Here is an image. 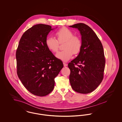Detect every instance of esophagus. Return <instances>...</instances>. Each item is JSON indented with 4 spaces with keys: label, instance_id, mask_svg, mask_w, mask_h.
<instances>
[{
    "label": "esophagus",
    "instance_id": "1",
    "mask_svg": "<svg viewBox=\"0 0 122 122\" xmlns=\"http://www.w3.org/2000/svg\"><path fill=\"white\" fill-rule=\"evenodd\" d=\"M63 64H64V67H65L67 66V64H66V63H63Z\"/></svg>",
    "mask_w": 122,
    "mask_h": 122
}]
</instances>
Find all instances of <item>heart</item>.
<instances>
[{
    "label": "heart",
    "mask_w": 122,
    "mask_h": 122,
    "mask_svg": "<svg viewBox=\"0 0 122 122\" xmlns=\"http://www.w3.org/2000/svg\"><path fill=\"white\" fill-rule=\"evenodd\" d=\"M58 41L52 36H49L46 38L45 43L47 48L52 52L58 50L59 42L65 41L63 51H58L56 54V58L63 61H67L72 58L73 53L77 54L81 50L82 41L81 39L74 36L73 32L68 28L63 27L55 33Z\"/></svg>",
    "instance_id": "b5f03b06"
}]
</instances>
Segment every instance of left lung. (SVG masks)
Returning <instances> with one entry per match:
<instances>
[{"label":"left lung","mask_w":122,"mask_h":122,"mask_svg":"<svg viewBox=\"0 0 122 122\" xmlns=\"http://www.w3.org/2000/svg\"><path fill=\"white\" fill-rule=\"evenodd\" d=\"M69 27L78 29L81 36L82 47L77 57L68 64L70 81L78 93L92 92L103 78L105 58L102 45L91 27L84 23Z\"/></svg>","instance_id":"8db88e82"}]
</instances>
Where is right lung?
<instances>
[{
  "mask_svg": "<svg viewBox=\"0 0 122 122\" xmlns=\"http://www.w3.org/2000/svg\"><path fill=\"white\" fill-rule=\"evenodd\" d=\"M54 29L41 24L33 25L23 34L16 50L18 77L36 96L43 97L52 92L54 78L64 67L46 45L47 35Z\"/></svg>",
  "mask_w": 122,
  "mask_h": 122,
  "instance_id": "add662e5",
  "label": "right lung"
}]
</instances>
